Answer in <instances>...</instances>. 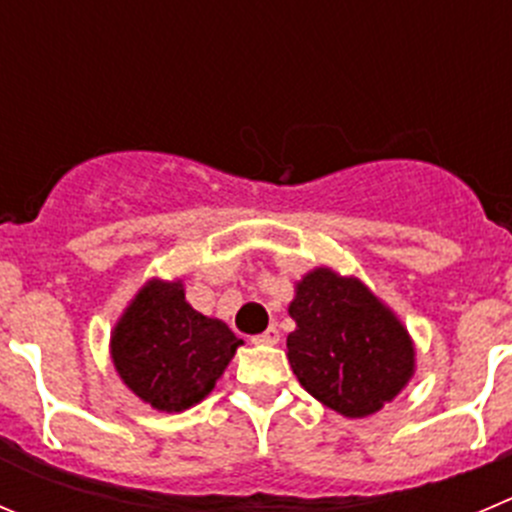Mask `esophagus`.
I'll list each match as a JSON object with an SVG mask.
<instances>
[{
  "instance_id": "esophagus-1",
  "label": "esophagus",
  "mask_w": 512,
  "mask_h": 512,
  "mask_svg": "<svg viewBox=\"0 0 512 512\" xmlns=\"http://www.w3.org/2000/svg\"><path fill=\"white\" fill-rule=\"evenodd\" d=\"M253 344H269V347H274V344H279V329H276V326H269L264 334L253 337Z\"/></svg>"
}]
</instances>
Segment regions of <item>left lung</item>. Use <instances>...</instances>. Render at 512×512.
<instances>
[{
    "mask_svg": "<svg viewBox=\"0 0 512 512\" xmlns=\"http://www.w3.org/2000/svg\"><path fill=\"white\" fill-rule=\"evenodd\" d=\"M286 354L301 387L344 417L392 402L415 374L405 324L354 276L319 266L296 284Z\"/></svg>",
    "mask_w": 512,
    "mask_h": 512,
    "instance_id": "1",
    "label": "left lung"
}]
</instances>
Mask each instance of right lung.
<instances>
[{"instance_id": "add662e5", "label": "right lung", "mask_w": 512, "mask_h": 512, "mask_svg": "<svg viewBox=\"0 0 512 512\" xmlns=\"http://www.w3.org/2000/svg\"><path fill=\"white\" fill-rule=\"evenodd\" d=\"M241 344L221 319L188 304L180 281L153 279L115 324L110 354L130 392L153 410L183 412L216 387Z\"/></svg>"}]
</instances>
